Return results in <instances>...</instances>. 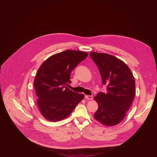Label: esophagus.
<instances>
[{
  "label": "esophagus",
  "mask_w": 157,
  "mask_h": 157,
  "mask_svg": "<svg viewBox=\"0 0 157 157\" xmlns=\"http://www.w3.org/2000/svg\"><path fill=\"white\" fill-rule=\"evenodd\" d=\"M85 98L86 99H88V100H92L93 99V96H87V95H86L85 96Z\"/></svg>",
  "instance_id": "34e87169"
}]
</instances>
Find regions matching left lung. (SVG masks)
I'll return each mask as SVG.
<instances>
[{"mask_svg": "<svg viewBox=\"0 0 157 157\" xmlns=\"http://www.w3.org/2000/svg\"><path fill=\"white\" fill-rule=\"evenodd\" d=\"M91 58L100 72L107 92L94 98L98 104L94 119L107 126L119 124L125 117L136 95V82L128 66L107 53L91 52Z\"/></svg>", "mask_w": 157, "mask_h": 157, "instance_id": "1", "label": "left lung"}]
</instances>
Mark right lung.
Listing matches in <instances>:
<instances>
[{
	"instance_id": "right-lung-1",
	"label": "right lung",
	"mask_w": 157,
	"mask_h": 157,
	"mask_svg": "<svg viewBox=\"0 0 157 157\" xmlns=\"http://www.w3.org/2000/svg\"><path fill=\"white\" fill-rule=\"evenodd\" d=\"M87 55L86 52L66 50L51 56L40 66L33 85L37 105L47 120L57 122L68 117L84 98L66 86L71 83V71Z\"/></svg>"
}]
</instances>
